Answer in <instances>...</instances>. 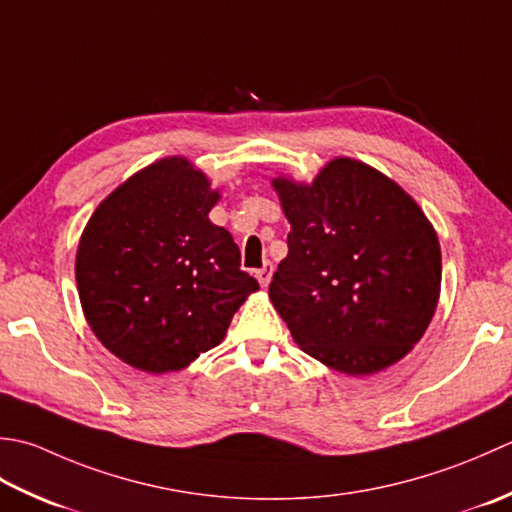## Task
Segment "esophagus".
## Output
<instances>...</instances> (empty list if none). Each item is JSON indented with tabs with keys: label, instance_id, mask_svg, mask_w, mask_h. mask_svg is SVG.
Masks as SVG:
<instances>
[{
	"label": "esophagus",
	"instance_id": "esophagus-1",
	"mask_svg": "<svg viewBox=\"0 0 512 512\" xmlns=\"http://www.w3.org/2000/svg\"><path fill=\"white\" fill-rule=\"evenodd\" d=\"M271 274H274V265H271V263H265L263 267L254 271V276H256V280L260 283V287H267L269 285Z\"/></svg>",
	"mask_w": 512,
	"mask_h": 512
}]
</instances>
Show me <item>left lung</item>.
<instances>
[{
	"label": "left lung",
	"instance_id": "1",
	"mask_svg": "<svg viewBox=\"0 0 512 512\" xmlns=\"http://www.w3.org/2000/svg\"><path fill=\"white\" fill-rule=\"evenodd\" d=\"M291 225L269 300L298 347L325 367L371 375L429 329L442 252L429 218L389 176L338 156L311 183L276 176Z\"/></svg>",
	"mask_w": 512,
	"mask_h": 512
}]
</instances>
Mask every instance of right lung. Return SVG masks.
<instances>
[{
  "instance_id": "add662e5",
  "label": "right lung",
  "mask_w": 512,
  "mask_h": 512,
  "mask_svg": "<svg viewBox=\"0 0 512 512\" xmlns=\"http://www.w3.org/2000/svg\"><path fill=\"white\" fill-rule=\"evenodd\" d=\"M221 192L185 156L132 174L90 216L75 276L103 347L145 373L181 371L221 344L256 280L210 221Z\"/></svg>"
}]
</instances>
